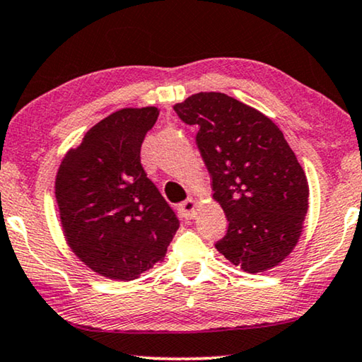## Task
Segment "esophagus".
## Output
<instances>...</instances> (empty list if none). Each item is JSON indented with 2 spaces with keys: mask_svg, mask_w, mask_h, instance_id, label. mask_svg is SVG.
Masks as SVG:
<instances>
[{
  "mask_svg": "<svg viewBox=\"0 0 362 362\" xmlns=\"http://www.w3.org/2000/svg\"><path fill=\"white\" fill-rule=\"evenodd\" d=\"M195 208H197V200H193V198H188V200L182 202L179 205V211L180 215L185 218V220H192L193 216H195Z\"/></svg>",
  "mask_w": 362,
  "mask_h": 362,
  "instance_id": "34e87169",
  "label": "esophagus"
}]
</instances>
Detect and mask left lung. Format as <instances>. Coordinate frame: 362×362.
Returning <instances> with one entry per match:
<instances>
[{
	"label": "left lung",
	"instance_id": "1",
	"mask_svg": "<svg viewBox=\"0 0 362 362\" xmlns=\"http://www.w3.org/2000/svg\"><path fill=\"white\" fill-rule=\"evenodd\" d=\"M195 124L213 198L228 218L215 247L244 272L276 267L292 252L308 210V182L282 131L261 111L202 91L174 106Z\"/></svg>",
	"mask_w": 362,
	"mask_h": 362
}]
</instances>
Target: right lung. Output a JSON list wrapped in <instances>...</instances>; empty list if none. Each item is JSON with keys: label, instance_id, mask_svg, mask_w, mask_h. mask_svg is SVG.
Segmentation results:
<instances>
[{"label": "right lung", "instance_id": "add662e5", "mask_svg": "<svg viewBox=\"0 0 362 362\" xmlns=\"http://www.w3.org/2000/svg\"><path fill=\"white\" fill-rule=\"evenodd\" d=\"M159 110L123 108L86 132L55 177L60 223L85 266L134 281L164 259L179 218L141 165L142 141Z\"/></svg>", "mask_w": 362, "mask_h": 362}]
</instances>
